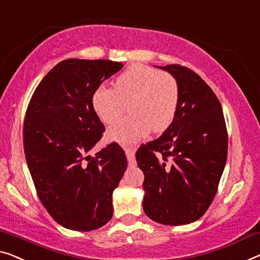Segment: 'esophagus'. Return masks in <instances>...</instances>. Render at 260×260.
Segmentation results:
<instances>
[{"instance_id":"1","label":"esophagus","mask_w":260,"mask_h":260,"mask_svg":"<svg viewBox=\"0 0 260 260\" xmlns=\"http://www.w3.org/2000/svg\"><path fill=\"white\" fill-rule=\"evenodd\" d=\"M123 148H125V153H126L127 161H128V166H129V167H134V166L137 165V161H135L134 150L127 148V147H125V146H123Z\"/></svg>"}]
</instances>
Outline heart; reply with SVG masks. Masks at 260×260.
Instances as JSON below:
<instances>
[{"label":"heart","instance_id":"b5f03b06","mask_svg":"<svg viewBox=\"0 0 260 260\" xmlns=\"http://www.w3.org/2000/svg\"><path fill=\"white\" fill-rule=\"evenodd\" d=\"M179 98L175 77L148 65L134 64L118 76L114 87L102 85L96 88L92 106L103 122L112 123L129 103L132 114L115 122L108 134L114 140L132 142L152 129L167 128L175 118Z\"/></svg>","mask_w":260,"mask_h":260}]
</instances>
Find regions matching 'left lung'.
Returning a JSON list of instances; mask_svg holds the SVG:
<instances>
[{
	"label": "left lung",
	"instance_id": "obj_1",
	"mask_svg": "<svg viewBox=\"0 0 260 260\" xmlns=\"http://www.w3.org/2000/svg\"><path fill=\"white\" fill-rule=\"evenodd\" d=\"M177 80L175 118L164 134L138 149L143 172V210L165 225L201 218L214 200L225 167L228 131L220 103L209 85L180 64L161 67Z\"/></svg>",
	"mask_w": 260,
	"mask_h": 260
}]
</instances>
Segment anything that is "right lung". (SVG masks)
<instances>
[{"label":"right lung","instance_id":"add662e5","mask_svg":"<svg viewBox=\"0 0 260 260\" xmlns=\"http://www.w3.org/2000/svg\"><path fill=\"white\" fill-rule=\"evenodd\" d=\"M107 59H67L46 75L31 96L23 125V147L37 195L61 226L102 228L112 218V193L127 168L117 142L91 156L105 126L92 95L122 69Z\"/></svg>","mask_w":260,"mask_h":260}]
</instances>
